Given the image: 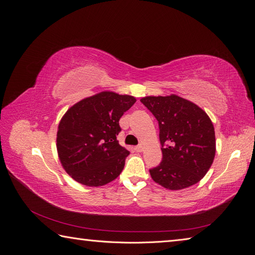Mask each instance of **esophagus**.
Here are the masks:
<instances>
[{
  "mask_svg": "<svg viewBox=\"0 0 255 255\" xmlns=\"http://www.w3.org/2000/svg\"><path fill=\"white\" fill-rule=\"evenodd\" d=\"M135 151H136V152H142V151H143V146H142L141 144L135 146Z\"/></svg>",
  "mask_w": 255,
  "mask_h": 255,
  "instance_id": "1",
  "label": "esophagus"
}]
</instances>
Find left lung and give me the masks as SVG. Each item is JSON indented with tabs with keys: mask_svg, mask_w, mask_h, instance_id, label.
<instances>
[{
	"mask_svg": "<svg viewBox=\"0 0 255 255\" xmlns=\"http://www.w3.org/2000/svg\"><path fill=\"white\" fill-rule=\"evenodd\" d=\"M140 101L159 126L163 160L150 170L152 180L169 190H181L201 181L216 153L215 128L208 115L173 94L143 97Z\"/></svg>",
	"mask_w": 255,
	"mask_h": 255,
	"instance_id": "obj_1",
	"label": "left lung"
}]
</instances>
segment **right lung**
Instances as JSON below:
<instances>
[{"mask_svg":"<svg viewBox=\"0 0 255 255\" xmlns=\"http://www.w3.org/2000/svg\"><path fill=\"white\" fill-rule=\"evenodd\" d=\"M135 102L133 96L101 91L65 113L57 128L56 148L61 166L74 181L99 187L120 175L129 152L117 140L119 120Z\"/></svg>","mask_w":255,"mask_h":255,"instance_id":"add662e5","label":"right lung"}]
</instances>
